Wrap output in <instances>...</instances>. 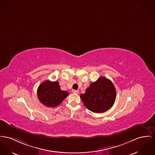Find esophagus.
I'll list each match as a JSON object with an SVG mask.
<instances>
[{
	"label": "esophagus",
	"instance_id": "obj_1",
	"mask_svg": "<svg viewBox=\"0 0 155 155\" xmlns=\"http://www.w3.org/2000/svg\"><path fill=\"white\" fill-rule=\"evenodd\" d=\"M72 92L74 93H78L79 91L78 90H72Z\"/></svg>",
	"mask_w": 155,
	"mask_h": 155
}]
</instances>
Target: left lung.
<instances>
[{"label": "left lung", "instance_id": "8db88e82", "mask_svg": "<svg viewBox=\"0 0 155 155\" xmlns=\"http://www.w3.org/2000/svg\"><path fill=\"white\" fill-rule=\"evenodd\" d=\"M116 94L112 82L104 77H101L91 83L85 93L81 94V98L89 110L94 113H103L113 106Z\"/></svg>", "mask_w": 155, "mask_h": 155}]
</instances>
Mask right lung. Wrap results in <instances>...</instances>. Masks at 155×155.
<instances>
[{"label": "right lung", "instance_id": "add662e5", "mask_svg": "<svg viewBox=\"0 0 155 155\" xmlns=\"http://www.w3.org/2000/svg\"><path fill=\"white\" fill-rule=\"evenodd\" d=\"M39 100L46 106L54 107L59 106L69 95L66 91H62L59 83L45 81L41 83L37 92Z\"/></svg>", "mask_w": 155, "mask_h": 155}]
</instances>
